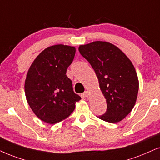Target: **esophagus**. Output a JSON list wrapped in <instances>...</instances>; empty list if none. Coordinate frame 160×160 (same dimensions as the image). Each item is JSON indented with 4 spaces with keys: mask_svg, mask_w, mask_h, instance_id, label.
<instances>
[{
    "mask_svg": "<svg viewBox=\"0 0 160 160\" xmlns=\"http://www.w3.org/2000/svg\"><path fill=\"white\" fill-rule=\"evenodd\" d=\"M83 97H86V98H88V96H89L90 95V92H88V91H86V92H85L84 93H83Z\"/></svg>",
    "mask_w": 160,
    "mask_h": 160,
    "instance_id": "obj_1",
    "label": "esophagus"
}]
</instances>
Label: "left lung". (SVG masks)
<instances>
[{
	"label": "left lung",
	"instance_id": "obj_1",
	"mask_svg": "<svg viewBox=\"0 0 160 160\" xmlns=\"http://www.w3.org/2000/svg\"><path fill=\"white\" fill-rule=\"evenodd\" d=\"M78 49L94 70L106 100V112L98 117L111 123L120 122L134 108L138 94L139 80L132 62L108 42L95 41Z\"/></svg>",
	"mask_w": 160,
	"mask_h": 160
}]
</instances>
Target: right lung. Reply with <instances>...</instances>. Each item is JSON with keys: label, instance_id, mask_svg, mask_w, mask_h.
<instances>
[{"label": "right lung", "instance_id": "add662e5", "mask_svg": "<svg viewBox=\"0 0 160 160\" xmlns=\"http://www.w3.org/2000/svg\"><path fill=\"white\" fill-rule=\"evenodd\" d=\"M76 49L60 45L46 48L34 60L25 80V94L30 108L38 118L55 124L73 112L81 99L75 94L66 71Z\"/></svg>", "mask_w": 160, "mask_h": 160}]
</instances>
